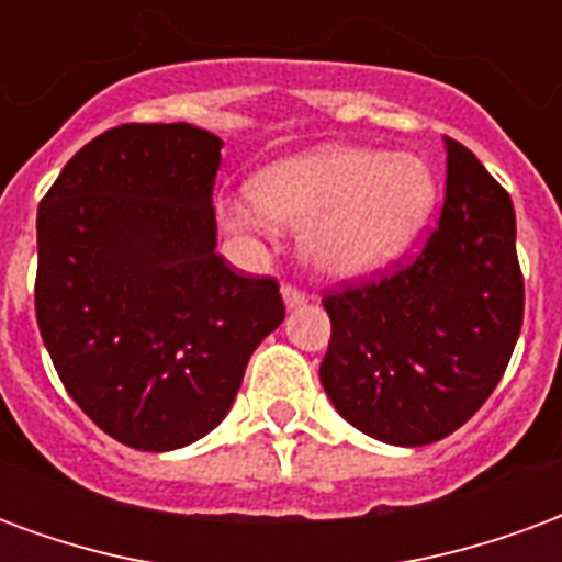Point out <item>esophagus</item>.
I'll list each match as a JSON object with an SVG mask.
<instances>
[{
  "label": "esophagus",
  "instance_id": "esophagus-1",
  "mask_svg": "<svg viewBox=\"0 0 562 562\" xmlns=\"http://www.w3.org/2000/svg\"><path fill=\"white\" fill-rule=\"evenodd\" d=\"M281 293H284V302H288L290 308H296V305H305V302H308V293H305L302 288H296V284H284Z\"/></svg>",
  "mask_w": 562,
  "mask_h": 562
}]
</instances>
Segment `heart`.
I'll list each match as a JSON object with an SVG mask.
<instances>
[{"label":"heart","mask_w":562,"mask_h":562,"mask_svg":"<svg viewBox=\"0 0 562 562\" xmlns=\"http://www.w3.org/2000/svg\"><path fill=\"white\" fill-rule=\"evenodd\" d=\"M248 202H226L224 221L250 233L266 217L302 226V254L338 278L375 272L412 248L429 224L439 181L417 154L321 147L274 162L250 184Z\"/></svg>","instance_id":"heart-1"}]
</instances>
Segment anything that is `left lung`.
I'll list each match as a JSON object with an SVG mask.
<instances>
[{
  "label": "left lung",
  "mask_w": 562,
  "mask_h": 562,
  "mask_svg": "<svg viewBox=\"0 0 562 562\" xmlns=\"http://www.w3.org/2000/svg\"><path fill=\"white\" fill-rule=\"evenodd\" d=\"M445 154V205L415 260L324 293L326 396L351 427L402 448L479 412L524 324L512 196L448 135Z\"/></svg>",
  "instance_id": "left-lung-1"
}]
</instances>
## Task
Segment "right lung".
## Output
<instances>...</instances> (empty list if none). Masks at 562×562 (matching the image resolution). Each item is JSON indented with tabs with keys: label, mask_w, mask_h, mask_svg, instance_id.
<instances>
[{
	"label": "right lung",
	"mask_w": 562,
	"mask_h": 562,
	"mask_svg": "<svg viewBox=\"0 0 562 562\" xmlns=\"http://www.w3.org/2000/svg\"><path fill=\"white\" fill-rule=\"evenodd\" d=\"M217 135L121 123L38 205L35 317L63 387L111 439L175 451L217 427L284 321L274 278L214 250Z\"/></svg>",
	"instance_id": "obj_1"
}]
</instances>
